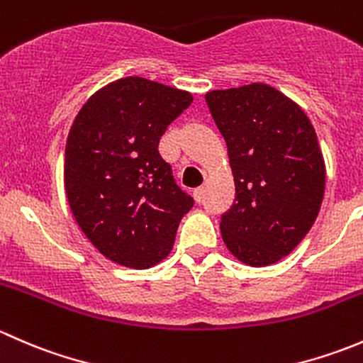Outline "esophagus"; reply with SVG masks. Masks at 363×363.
<instances>
[{
    "mask_svg": "<svg viewBox=\"0 0 363 363\" xmlns=\"http://www.w3.org/2000/svg\"><path fill=\"white\" fill-rule=\"evenodd\" d=\"M203 193H205L203 186H200V188H196L195 191H193V196H195V200H196V202H199V203L203 200Z\"/></svg>",
    "mask_w": 363,
    "mask_h": 363,
    "instance_id": "34e87169",
    "label": "esophagus"
}]
</instances>
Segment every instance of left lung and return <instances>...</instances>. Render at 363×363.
Listing matches in <instances>:
<instances>
[{"label": "left lung", "mask_w": 363, "mask_h": 363, "mask_svg": "<svg viewBox=\"0 0 363 363\" xmlns=\"http://www.w3.org/2000/svg\"><path fill=\"white\" fill-rule=\"evenodd\" d=\"M235 181L221 235L235 258L265 267L307 235L325 193V161L302 108L267 84L205 94Z\"/></svg>", "instance_id": "1"}]
</instances>
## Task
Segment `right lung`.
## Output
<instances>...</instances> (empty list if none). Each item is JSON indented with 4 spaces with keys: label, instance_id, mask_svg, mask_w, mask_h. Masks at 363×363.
Wrapping results in <instances>:
<instances>
[{
    "label": "right lung",
    "instance_id": "right-lung-1",
    "mask_svg": "<svg viewBox=\"0 0 363 363\" xmlns=\"http://www.w3.org/2000/svg\"><path fill=\"white\" fill-rule=\"evenodd\" d=\"M191 101L186 91L126 77L94 93L73 121L65 149L69 208L93 246L119 265L160 263L195 203L158 151Z\"/></svg>",
    "mask_w": 363,
    "mask_h": 363
}]
</instances>
